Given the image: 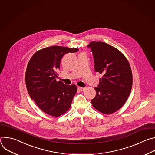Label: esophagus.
I'll use <instances>...</instances> for the list:
<instances>
[{
    "label": "esophagus",
    "mask_w": 155,
    "mask_h": 155,
    "mask_svg": "<svg viewBox=\"0 0 155 155\" xmlns=\"http://www.w3.org/2000/svg\"><path fill=\"white\" fill-rule=\"evenodd\" d=\"M78 89L81 91H83L85 90V88L84 87H78Z\"/></svg>",
    "instance_id": "esophagus-1"
}]
</instances>
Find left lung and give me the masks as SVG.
Wrapping results in <instances>:
<instances>
[{
    "mask_svg": "<svg viewBox=\"0 0 155 155\" xmlns=\"http://www.w3.org/2000/svg\"><path fill=\"white\" fill-rule=\"evenodd\" d=\"M93 54L94 69L103 75L94 89L91 100L99 112L110 114L119 110L127 101L132 88V74L129 63L116 48L102 41H91L87 46Z\"/></svg>",
    "mask_w": 155,
    "mask_h": 155,
    "instance_id": "left-lung-1",
    "label": "left lung"
}]
</instances>
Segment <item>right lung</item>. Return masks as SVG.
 I'll return each mask as SVG.
<instances>
[{"instance_id": "right-lung-1", "label": "right lung", "mask_w": 155, "mask_h": 155, "mask_svg": "<svg viewBox=\"0 0 155 155\" xmlns=\"http://www.w3.org/2000/svg\"><path fill=\"white\" fill-rule=\"evenodd\" d=\"M77 48L53 46L37 51L31 58L26 72V84L31 98L45 114L58 117L71 107L77 93L75 84L66 85L56 81V71L60 68L61 59Z\"/></svg>"}]
</instances>
